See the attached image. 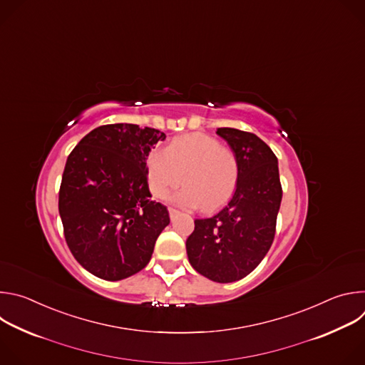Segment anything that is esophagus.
Listing matches in <instances>:
<instances>
[{
  "instance_id": "34e87169",
  "label": "esophagus",
  "mask_w": 365,
  "mask_h": 365,
  "mask_svg": "<svg viewBox=\"0 0 365 365\" xmlns=\"http://www.w3.org/2000/svg\"><path fill=\"white\" fill-rule=\"evenodd\" d=\"M169 215H170L172 220H175L179 215V211L175 210V207H169Z\"/></svg>"
}]
</instances>
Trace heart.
I'll return each instance as SVG.
<instances>
[{
    "mask_svg": "<svg viewBox=\"0 0 365 365\" xmlns=\"http://www.w3.org/2000/svg\"><path fill=\"white\" fill-rule=\"evenodd\" d=\"M148 185L154 196L166 197L183 178L186 185L172 200L185 207L202 205L215 210L235 190L238 162L235 153L203 134L173 140L165 150H155L147 160Z\"/></svg>",
    "mask_w": 365,
    "mask_h": 365,
    "instance_id": "b5f03b06",
    "label": "heart"
}]
</instances>
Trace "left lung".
Segmentation results:
<instances>
[{"label": "left lung", "instance_id": "8db88e82", "mask_svg": "<svg viewBox=\"0 0 365 365\" xmlns=\"http://www.w3.org/2000/svg\"><path fill=\"white\" fill-rule=\"evenodd\" d=\"M217 134L235 153V192L214 217L195 220L186 252L199 274L232 283L250 274L270 250L283 193L277 158L262 138L237 128H218Z\"/></svg>", "mask_w": 365, "mask_h": 365}]
</instances>
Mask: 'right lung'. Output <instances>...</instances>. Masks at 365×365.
<instances>
[{"instance_id":"right-lung-1","label":"right lung","mask_w":365,"mask_h":365,"mask_svg":"<svg viewBox=\"0 0 365 365\" xmlns=\"http://www.w3.org/2000/svg\"><path fill=\"white\" fill-rule=\"evenodd\" d=\"M166 134L135 124L101 125L66 160L59 214L68 247L91 274L108 282L143 270L169 225L168 207L151 200L147 158Z\"/></svg>"}]
</instances>
